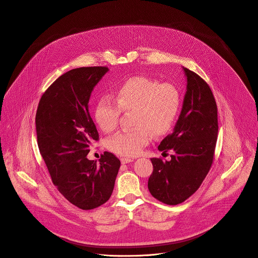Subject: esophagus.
Instances as JSON below:
<instances>
[{
	"label": "esophagus",
	"mask_w": 258,
	"mask_h": 258,
	"mask_svg": "<svg viewBox=\"0 0 258 258\" xmlns=\"http://www.w3.org/2000/svg\"><path fill=\"white\" fill-rule=\"evenodd\" d=\"M134 160L131 159V158H121V163L122 164H128V163H131L133 162Z\"/></svg>",
	"instance_id": "esophagus-1"
}]
</instances>
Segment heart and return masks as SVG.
<instances>
[{"instance_id": "heart-1", "label": "heart", "mask_w": 258, "mask_h": 258, "mask_svg": "<svg viewBox=\"0 0 258 258\" xmlns=\"http://www.w3.org/2000/svg\"><path fill=\"white\" fill-rule=\"evenodd\" d=\"M109 96H102L94 108V120L105 133L113 131L121 111L134 110L133 130L120 131L107 141L112 152L127 157L137 156L155 136L167 134L178 117L181 97L171 83H160L147 76H132L118 84Z\"/></svg>"}]
</instances>
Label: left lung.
Segmentation results:
<instances>
[{"instance_id": "8db88e82", "label": "left lung", "mask_w": 258, "mask_h": 258, "mask_svg": "<svg viewBox=\"0 0 258 258\" xmlns=\"http://www.w3.org/2000/svg\"><path fill=\"white\" fill-rule=\"evenodd\" d=\"M186 90L179 119L172 134L159 145L163 153L174 151L170 161L152 158L148 181L151 195L167 205H178L203 183L214 160L219 132L218 107L208 83L183 68Z\"/></svg>"}]
</instances>
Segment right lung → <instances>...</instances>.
Masks as SVG:
<instances>
[{"label":"right lung","instance_id":"add662e5","mask_svg":"<svg viewBox=\"0 0 258 258\" xmlns=\"http://www.w3.org/2000/svg\"><path fill=\"white\" fill-rule=\"evenodd\" d=\"M108 68L72 70L59 76L41 96L36 115L37 145L60 194L81 210H92L112 195L120 161L104 152L99 162L87 154L99 136L88 102Z\"/></svg>","mask_w":258,"mask_h":258}]
</instances>
